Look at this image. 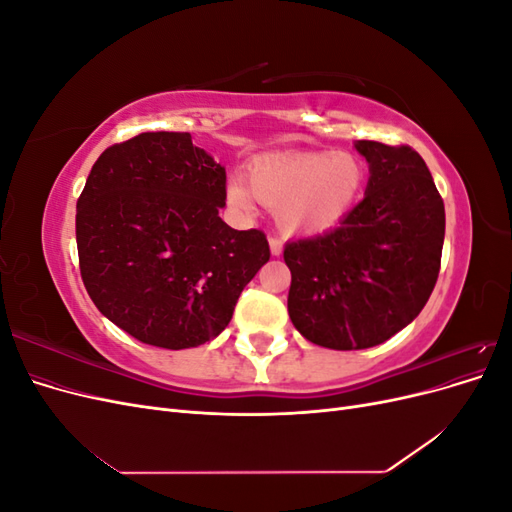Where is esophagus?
Returning <instances> with one entry per match:
<instances>
[{"mask_svg":"<svg viewBox=\"0 0 512 512\" xmlns=\"http://www.w3.org/2000/svg\"><path fill=\"white\" fill-rule=\"evenodd\" d=\"M269 250H271V256H280L282 250H284V243L277 237H271L269 239Z\"/></svg>","mask_w":512,"mask_h":512,"instance_id":"esophagus-1","label":"esophagus"}]
</instances>
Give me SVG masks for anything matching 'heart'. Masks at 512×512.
Segmentation results:
<instances>
[{"label": "heart", "mask_w": 512, "mask_h": 512, "mask_svg": "<svg viewBox=\"0 0 512 512\" xmlns=\"http://www.w3.org/2000/svg\"><path fill=\"white\" fill-rule=\"evenodd\" d=\"M367 166L352 151H312L282 158H262L247 168V191L230 179L228 203L250 213L252 196L275 211L284 235H318L331 230L359 203Z\"/></svg>", "instance_id": "b5f03b06"}]
</instances>
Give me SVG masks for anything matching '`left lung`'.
<instances>
[{
  "label": "left lung",
  "instance_id": "left-lung-1",
  "mask_svg": "<svg viewBox=\"0 0 512 512\" xmlns=\"http://www.w3.org/2000/svg\"><path fill=\"white\" fill-rule=\"evenodd\" d=\"M365 196L337 228L290 241V320L331 350L378 346L421 314L440 273L444 203L412 147L356 141Z\"/></svg>",
  "mask_w": 512,
  "mask_h": 512
}]
</instances>
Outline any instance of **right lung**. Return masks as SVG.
Returning <instances> with one entry per match:
<instances>
[{"mask_svg":"<svg viewBox=\"0 0 512 512\" xmlns=\"http://www.w3.org/2000/svg\"><path fill=\"white\" fill-rule=\"evenodd\" d=\"M226 168L188 132H143L108 147L76 203L91 301L138 342L183 350L218 337L269 260L260 230L222 218Z\"/></svg>","mask_w":512,"mask_h":512,"instance_id":"obj_1","label":"right lung"}]
</instances>
